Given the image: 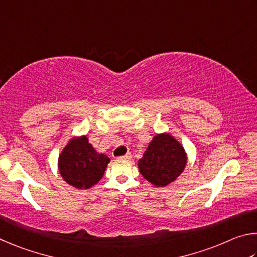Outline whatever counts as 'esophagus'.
Here are the masks:
<instances>
[{
	"mask_svg": "<svg viewBox=\"0 0 257 257\" xmlns=\"http://www.w3.org/2000/svg\"><path fill=\"white\" fill-rule=\"evenodd\" d=\"M120 158H123V159H131L132 158V154H131V152H127V154H126V155L121 156Z\"/></svg>",
	"mask_w": 257,
	"mask_h": 257,
	"instance_id": "34e87169",
	"label": "esophagus"
}]
</instances>
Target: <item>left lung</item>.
<instances>
[{
  "label": "left lung",
  "instance_id": "1",
  "mask_svg": "<svg viewBox=\"0 0 257 257\" xmlns=\"http://www.w3.org/2000/svg\"><path fill=\"white\" fill-rule=\"evenodd\" d=\"M185 165V151L169 134L156 136L139 160L142 176L156 186H166L174 182L182 174Z\"/></svg>",
  "mask_w": 257,
  "mask_h": 257
}]
</instances>
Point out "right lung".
Listing matches in <instances>:
<instances>
[{
    "instance_id": "right-lung-1",
    "label": "right lung",
    "mask_w": 257,
    "mask_h": 257,
    "mask_svg": "<svg viewBox=\"0 0 257 257\" xmlns=\"http://www.w3.org/2000/svg\"><path fill=\"white\" fill-rule=\"evenodd\" d=\"M109 158L98 154L87 137L72 139L58 158V168L64 181L79 190H88L100 181Z\"/></svg>"
}]
</instances>
